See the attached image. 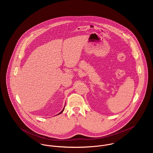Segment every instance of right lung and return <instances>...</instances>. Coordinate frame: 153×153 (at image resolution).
I'll return each mask as SVG.
<instances>
[{"label": "right lung", "mask_w": 153, "mask_h": 153, "mask_svg": "<svg viewBox=\"0 0 153 153\" xmlns=\"http://www.w3.org/2000/svg\"><path fill=\"white\" fill-rule=\"evenodd\" d=\"M65 106H64V108H63V109H62V111H61V112H60V113H59V114H58V115H59V114H61V113H62V112H63V111H64V109H65Z\"/></svg>", "instance_id": "right-lung-1"}]
</instances>
